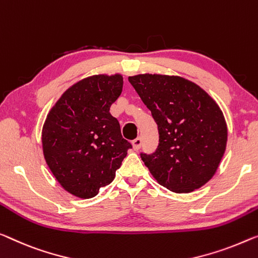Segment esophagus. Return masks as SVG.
<instances>
[{
    "instance_id": "obj_1",
    "label": "esophagus",
    "mask_w": 258,
    "mask_h": 258,
    "mask_svg": "<svg viewBox=\"0 0 258 258\" xmlns=\"http://www.w3.org/2000/svg\"><path fill=\"white\" fill-rule=\"evenodd\" d=\"M132 145H133L134 151H139L141 145H142V139H141V138H137V139H134L132 141Z\"/></svg>"
}]
</instances>
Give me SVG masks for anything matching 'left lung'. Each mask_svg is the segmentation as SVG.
<instances>
[{
	"label": "left lung",
	"mask_w": 258,
	"mask_h": 258,
	"mask_svg": "<svg viewBox=\"0 0 258 258\" xmlns=\"http://www.w3.org/2000/svg\"><path fill=\"white\" fill-rule=\"evenodd\" d=\"M130 83L151 110L159 146L141 160L161 185L187 194L213 177L227 144V125L213 98L180 76L139 74Z\"/></svg>",
	"instance_id": "8db88e82"
}]
</instances>
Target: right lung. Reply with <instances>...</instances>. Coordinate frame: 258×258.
<instances>
[{
  "instance_id": "right-lung-1",
  "label": "right lung",
  "mask_w": 258,
  "mask_h": 258,
  "mask_svg": "<svg viewBox=\"0 0 258 258\" xmlns=\"http://www.w3.org/2000/svg\"><path fill=\"white\" fill-rule=\"evenodd\" d=\"M122 83L120 74L81 80L63 92L45 120L46 163L60 185L79 198L95 197L112 182L132 148L110 113Z\"/></svg>"
}]
</instances>
